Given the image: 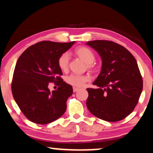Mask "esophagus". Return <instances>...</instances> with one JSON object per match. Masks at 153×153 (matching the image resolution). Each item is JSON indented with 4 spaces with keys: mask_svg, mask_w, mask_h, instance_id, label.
<instances>
[{
    "mask_svg": "<svg viewBox=\"0 0 153 153\" xmlns=\"http://www.w3.org/2000/svg\"><path fill=\"white\" fill-rule=\"evenodd\" d=\"M78 88H75V87H73V92H74V93H75V92H77L78 91Z\"/></svg>",
    "mask_w": 153,
    "mask_h": 153,
    "instance_id": "esophagus-1",
    "label": "esophagus"
}]
</instances>
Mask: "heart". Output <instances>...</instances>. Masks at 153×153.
<instances>
[{
    "label": "heart",
    "instance_id": "b5f03b06",
    "mask_svg": "<svg viewBox=\"0 0 153 153\" xmlns=\"http://www.w3.org/2000/svg\"><path fill=\"white\" fill-rule=\"evenodd\" d=\"M75 55L82 60L87 65V68L91 71L96 70V65L94 63L95 60V56L94 53L91 49L86 47H79L75 50ZM70 57L68 53H65L59 57L58 60V67L62 71L66 72L69 68ZM90 80L89 76L86 75H75L71 74L65 78V81L68 84L77 88L82 87L85 82Z\"/></svg>",
    "mask_w": 153,
    "mask_h": 153
}]
</instances>
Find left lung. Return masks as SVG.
<instances>
[{"mask_svg": "<svg viewBox=\"0 0 153 153\" xmlns=\"http://www.w3.org/2000/svg\"><path fill=\"white\" fill-rule=\"evenodd\" d=\"M102 58V70L87 88L88 109L98 118L117 122L133 111L143 91V78L137 61L126 48L110 40L88 41Z\"/></svg>", "mask_w": 153, "mask_h": 153, "instance_id": "1", "label": "left lung"}]
</instances>
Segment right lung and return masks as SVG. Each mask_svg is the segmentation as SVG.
I'll use <instances>...</instances> for the list:
<instances>
[{"instance_id": "right-lung-1", "label": "right lung", "mask_w": 153, "mask_h": 153, "mask_svg": "<svg viewBox=\"0 0 153 153\" xmlns=\"http://www.w3.org/2000/svg\"><path fill=\"white\" fill-rule=\"evenodd\" d=\"M74 43L44 40L27 48L18 58L13 76L12 94L31 122L48 124L65 112L66 101L73 94V88L60 77L62 73L58 60ZM51 82L59 86L56 91H49Z\"/></svg>"}]
</instances>
